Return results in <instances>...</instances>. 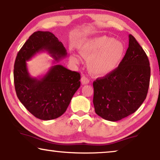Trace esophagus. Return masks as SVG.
<instances>
[{
  "instance_id": "1",
  "label": "esophagus",
  "mask_w": 160,
  "mask_h": 160,
  "mask_svg": "<svg viewBox=\"0 0 160 160\" xmlns=\"http://www.w3.org/2000/svg\"><path fill=\"white\" fill-rule=\"evenodd\" d=\"M81 82H82V84L83 85H85V84H89V80L88 78L86 77V76H83L82 77V78H81Z\"/></svg>"
}]
</instances>
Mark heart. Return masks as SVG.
<instances>
[{"mask_svg":"<svg viewBox=\"0 0 160 160\" xmlns=\"http://www.w3.org/2000/svg\"><path fill=\"white\" fill-rule=\"evenodd\" d=\"M81 56L87 60L91 73L95 76H105L119 67L125 53V47L121 41L111 37L100 36L84 41L78 47ZM72 62L78 63V58L75 54L70 56Z\"/></svg>","mask_w":160,"mask_h":160,"instance_id":"1","label":"heart"}]
</instances>
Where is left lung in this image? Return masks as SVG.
<instances>
[{"mask_svg": "<svg viewBox=\"0 0 160 160\" xmlns=\"http://www.w3.org/2000/svg\"><path fill=\"white\" fill-rule=\"evenodd\" d=\"M149 61L138 41L129 35V47L119 67L93 82L95 113L102 119L117 122L135 112L148 93Z\"/></svg>", "mask_w": 160, "mask_h": 160, "instance_id": "left-lung-1", "label": "left lung"}]
</instances>
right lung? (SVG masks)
<instances>
[{
	"instance_id": "obj_1",
	"label": "right lung",
	"mask_w": 160,
	"mask_h": 160,
	"mask_svg": "<svg viewBox=\"0 0 160 160\" xmlns=\"http://www.w3.org/2000/svg\"><path fill=\"white\" fill-rule=\"evenodd\" d=\"M47 51L59 62L67 55L62 42L49 31H37L29 37L17 54L14 62L15 90L24 106L41 120L60 117L65 112L79 88L80 74L62 65H54L41 78L30 76L27 61L41 51Z\"/></svg>"
}]
</instances>
